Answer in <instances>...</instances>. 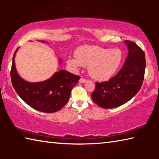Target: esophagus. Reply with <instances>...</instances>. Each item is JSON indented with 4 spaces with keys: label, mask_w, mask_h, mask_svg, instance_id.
I'll use <instances>...</instances> for the list:
<instances>
[{
    "label": "esophagus",
    "mask_w": 159,
    "mask_h": 159,
    "mask_svg": "<svg viewBox=\"0 0 159 159\" xmlns=\"http://www.w3.org/2000/svg\"><path fill=\"white\" fill-rule=\"evenodd\" d=\"M86 81V79H83V78H80V80H79V83H85Z\"/></svg>",
    "instance_id": "esophagus-1"
}]
</instances>
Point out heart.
Returning a JSON list of instances; mask_svg holds the SVG:
<instances>
[{
    "instance_id": "obj_1",
    "label": "heart",
    "mask_w": 159,
    "mask_h": 159,
    "mask_svg": "<svg viewBox=\"0 0 159 159\" xmlns=\"http://www.w3.org/2000/svg\"><path fill=\"white\" fill-rule=\"evenodd\" d=\"M76 58L69 57L66 64L74 70L88 66L93 79L106 81L114 76L123 60V53L118 48L109 49L96 45H83L75 51Z\"/></svg>"
}]
</instances>
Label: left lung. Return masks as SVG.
<instances>
[{
    "label": "left lung",
    "instance_id": "obj_1",
    "mask_svg": "<svg viewBox=\"0 0 159 159\" xmlns=\"http://www.w3.org/2000/svg\"><path fill=\"white\" fill-rule=\"evenodd\" d=\"M124 43L128 53L122 69L109 81L97 83L91 95L94 102L102 108L112 109L124 104L139 92L143 83L144 53L134 43Z\"/></svg>",
    "mask_w": 159,
    "mask_h": 159
}]
</instances>
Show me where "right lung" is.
<instances>
[{
  "instance_id": "add662e5",
  "label": "right lung",
  "mask_w": 159,
  "mask_h": 159,
  "mask_svg": "<svg viewBox=\"0 0 159 159\" xmlns=\"http://www.w3.org/2000/svg\"><path fill=\"white\" fill-rule=\"evenodd\" d=\"M18 49L13 55L10 72L12 85L18 95L37 111L53 113L60 110L69 101L72 88L79 82L80 76L61 69L43 81H26L19 75L15 66V55ZM61 63L62 60L60 58L59 64L60 65Z\"/></svg>"
}]
</instances>
